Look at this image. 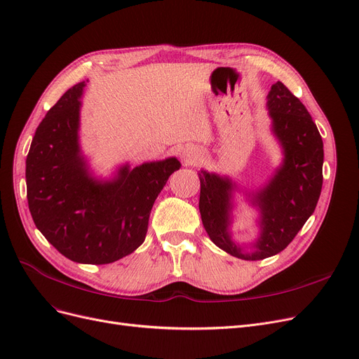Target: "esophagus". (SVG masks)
<instances>
[{
	"label": "esophagus",
	"mask_w": 359,
	"mask_h": 359,
	"mask_svg": "<svg viewBox=\"0 0 359 359\" xmlns=\"http://www.w3.org/2000/svg\"><path fill=\"white\" fill-rule=\"evenodd\" d=\"M197 156H198V153L196 150H191V149H184L182 153H181V157L187 163H193L197 159Z\"/></svg>",
	"instance_id": "obj_1"
}]
</instances>
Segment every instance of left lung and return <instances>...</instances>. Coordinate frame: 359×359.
<instances>
[{"label":"left lung","mask_w":359,"mask_h":359,"mask_svg":"<svg viewBox=\"0 0 359 359\" xmlns=\"http://www.w3.org/2000/svg\"><path fill=\"white\" fill-rule=\"evenodd\" d=\"M271 131L280 142L283 162L264 187L243 193L259 212V237L246 252L231 237L236 181L205 169L198 170L202 222L219 249L245 261L274 256L289 246L318 203L323 187L324 149L309 111L283 82H276L266 95Z\"/></svg>","instance_id":"left-lung-1"}]
</instances>
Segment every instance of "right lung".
<instances>
[{
    "instance_id": "1",
    "label": "right lung",
    "mask_w": 359,
    "mask_h": 359,
    "mask_svg": "<svg viewBox=\"0 0 359 359\" xmlns=\"http://www.w3.org/2000/svg\"><path fill=\"white\" fill-rule=\"evenodd\" d=\"M85 81L69 88L36 128L26 157L27 205L36 228L67 259L111 264L138 249L154 200L180 169L177 157L94 177L79 144Z\"/></svg>"
}]
</instances>
